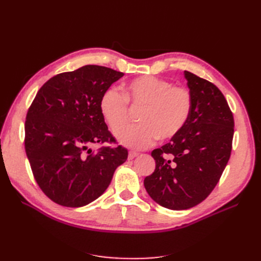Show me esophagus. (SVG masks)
<instances>
[{
	"mask_svg": "<svg viewBox=\"0 0 261 261\" xmlns=\"http://www.w3.org/2000/svg\"><path fill=\"white\" fill-rule=\"evenodd\" d=\"M138 155V152L136 151H129L128 152V160H133L134 158H136Z\"/></svg>",
	"mask_w": 261,
	"mask_h": 261,
	"instance_id": "1",
	"label": "esophagus"
}]
</instances>
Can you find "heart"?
I'll return each instance as SVG.
<instances>
[{
	"label": "heart",
	"instance_id": "1",
	"mask_svg": "<svg viewBox=\"0 0 261 261\" xmlns=\"http://www.w3.org/2000/svg\"><path fill=\"white\" fill-rule=\"evenodd\" d=\"M128 103L141 108V124L116 134L126 147L143 149L154 143L174 138L183 130L192 113V93L185 87L172 86L168 81L153 76H141L123 87L107 90L100 99V112L109 128L116 133L128 122Z\"/></svg>",
	"mask_w": 261,
	"mask_h": 261
}]
</instances>
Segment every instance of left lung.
I'll return each mask as SVG.
<instances>
[{
	"label": "left lung",
	"instance_id": "8db88e82",
	"mask_svg": "<svg viewBox=\"0 0 261 261\" xmlns=\"http://www.w3.org/2000/svg\"><path fill=\"white\" fill-rule=\"evenodd\" d=\"M184 77L191 116L177 136L151 152L155 170L144 180L149 196L172 210L195 207L210 195L230 159L234 134L232 111L218 87L187 70Z\"/></svg>",
	"mask_w": 261,
	"mask_h": 261
}]
</instances>
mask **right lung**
Listing matches in <instances>:
<instances>
[{
  "label": "right lung",
  "instance_id": "add662e5",
  "mask_svg": "<svg viewBox=\"0 0 261 261\" xmlns=\"http://www.w3.org/2000/svg\"><path fill=\"white\" fill-rule=\"evenodd\" d=\"M123 73L85 65L46 82L25 122V150L41 191L61 206L83 207L106 192L118 165L127 160L100 112V99Z\"/></svg>",
  "mask_w": 261,
  "mask_h": 261
}]
</instances>
